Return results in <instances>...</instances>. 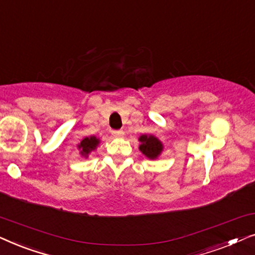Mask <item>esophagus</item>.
<instances>
[{
    "mask_svg": "<svg viewBox=\"0 0 255 255\" xmlns=\"http://www.w3.org/2000/svg\"><path fill=\"white\" fill-rule=\"evenodd\" d=\"M111 133H113L114 137H122V135L124 134V132L122 130H115V131L111 132Z\"/></svg>",
    "mask_w": 255,
    "mask_h": 255,
    "instance_id": "esophagus-1",
    "label": "esophagus"
}]
</instances>
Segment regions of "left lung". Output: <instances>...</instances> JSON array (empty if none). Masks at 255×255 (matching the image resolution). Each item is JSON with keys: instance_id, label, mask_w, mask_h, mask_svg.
I'll return each mask as SVG.
<instances>
[{"instance_id": "obj_1", "label": "left lung", "mask_w": 255, "mask_h": 255, "mask_svg": "<svg viewBox=\"0 0 255 255\" xmlns=\"http://www.w3.org/2000/svg\"><path fill=\"white\" fill-rule=\"evenodd\" d=\"M139 140L141 141V145L139 146L140 151L149 159H155L160 153L162 151V144L158 139L153 135H141L139 138Z\"/></svg>"}]
</instances>
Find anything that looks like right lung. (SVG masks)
I'll return each mask as SVG.
<instances>
[{"label":"right lung","instance_id":"right-lung-1","mask_svg":"<svg viewBox=\"0 0 255 255\" xmlns=\"http://www.w3.org/2000/svg\"><path fill=\"white\" fill-rule=\"evenodd\" d=\"M97 144H99V139H97L96 137L85 138L81 142H80L79 148L81 149V153L83 155H88V153L90 151L95 149Z\"/></svg>","mask_w":255,"mask_h":255}]
</instances>
